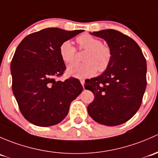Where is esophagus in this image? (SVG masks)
Listing matches in <instances>:
<instances>
[{
	"label": "esophagus",
	"mask_w": 158,
	"mask_h": 158,
	"mask_svg": "<svg viewBox=\"0 0 158 158\" xmlns=\"http://www.w3.org/2000/svg\"><path fill=\"white\" fill-rule=\"evenodd\" d=\"M81 84H82V86L83 87H84V83H85V81H84V80H81Z\"/></svg>",
	"instance_id": "obj_1"
}]
</instances>
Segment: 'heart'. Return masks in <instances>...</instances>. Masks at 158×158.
<instances>
[{"label": "heart", "mask_w": 158, "mask_h": 158, "mask_svg": "<svg viewBox=\"0 0 158 158\" xmlns=\"http://www.w3.org/2000/svg\"><path fill=\"white\" fill-rule=\"evenodd\" d=\"M79 48L86 50L83 56L84 63L71 64L67 68L68 75L71 77L85 78L94 76L97 70L103 72L110 65L112 59V52L107 45H103L101 40L84 33L77 38ZM76 49L71 41L66 40L59 46V55L62 61L70 64L74 61Z\"/></svg>", "instance_id": "b5f03b06"}]
</instances>
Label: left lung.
<instances>
[{"label": "left lung", "mask_w": 158, "mask_h": 158, "mask_svg": "<svg viewBox=\"0 0 158 158\" xmlns=\"http://www.w3.org/2000/svg\"><path fill=\"white\" fill-rule=\"evenodd\" d=\"M90 34L106 42L112 59L101 75L85 82V89L95 97L87 112L100 124L121 125L141 106L147 85L145 58L136 42L118 31L103 30Z\"/></svg>", "instance_id": "obj_1"}]
</instances>
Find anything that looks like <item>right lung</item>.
Instances as JSON below:
<instances>
[{
    "instance_id": "add662e5",
    "label": "right lung",
    "mask_w": 158,
    "mask_h": 158,
    "mask_svg": "<svg viewBox=\"0 0 158 158\" xmlns=\"http://www.w3.org/2000/svg\"><path fill=\"white\" fill-rule=\"evenodd\" d=\"M83 31L46 28L26 36L17 46L10 64L12 90L21 113L32 124L48 127L61 123L82 92L78 80L55 78L66 69L60 45Z\"/></svg>"
}]
</instances>
